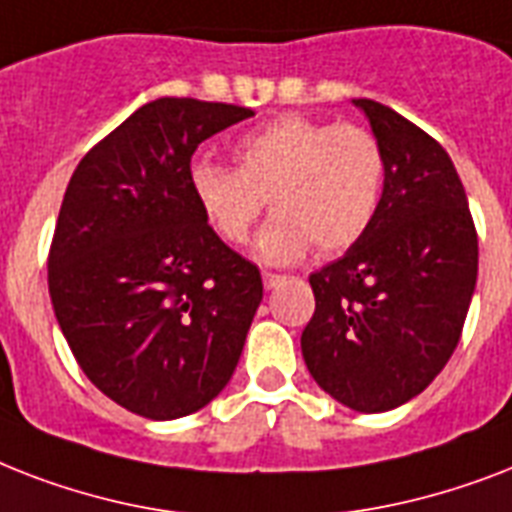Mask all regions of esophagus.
Returning <instances> with one entry per match:
<instances>
[{"mask_svg":"<svg viewBox=\"0 0 512 512\" xmlns=\"http://www.w3.org/2000/svg\"><path fill=\"white\" fill-rule=\"evenodd\" d=\"M284 281H287V276H281V273H268V271L263 273V284H265V289H276V287H281V284H284Z\"/></svg>","mask_w":512,"mask_h":512,"instance_id":"esophagus-1","label":"esophagus"}]
</instances>
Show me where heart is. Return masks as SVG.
Segmentation results:
<instances>
[{
    "mask_svg": "<svg viewBox=\"0 0 512 512\" xmlns=\"http://www.w3.org/2000/svg\"><path fill=\"white\" fill-rule=\"evenodd\" d=\"M236 167L196 162L188 183L201 215L231 247L247 244L265 201L276 212L260 257L297 263L313 247L340 255L364 239L380 212L388 156L361 124L276 116L233 143Z\"/></svg>",
    "mask_w": 512,
    "mask_h": 512,
    "instance_id": "b5f03b06",
    "label": "heart"
}]
</instances>
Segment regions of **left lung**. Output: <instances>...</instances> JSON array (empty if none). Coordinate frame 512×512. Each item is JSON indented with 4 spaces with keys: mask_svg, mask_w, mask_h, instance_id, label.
<instances>
[{
    "mask_svg": "<svg viewBox=\"0 0 512 512\" xmlns=\"http://www.w3.org/2000/svg\"><path fill=\"white\" fill-rule=\"evenodd\" d=\"M388 156L372 228L311 273L300 345L313 380L356 412H388L428 388L462 337L478 276V233L436 138L374 100H353Z\"/></svg>",
    "mask_w": 512,
    "mask_h": 512,
    "instance_id": "1",
    "label": "left lung"
}]
</instances>
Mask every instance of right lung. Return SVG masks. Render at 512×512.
<instances>
[{"label":"right lung","mask_w":512,"mask_h":512,"mask_svg":"<svg viewBox=\"0 0 512 512\" xmlns=\"http://www.w3.org/2000/svg\"><path fill=\"white\" fill-rule=\"evenodd\" d=\"M249 108L159 98L84 154L47 257L52 308L98 390L148 420L199 412L228 385L263 300L255 263L204 220L188 172Z\"/></svg>","instance_id":"1"}]
</instances>
